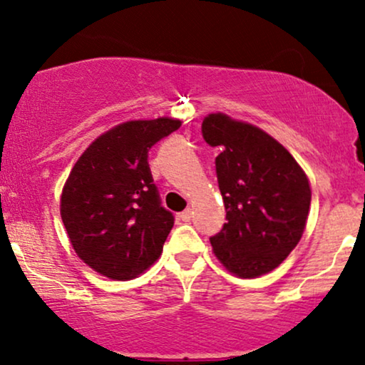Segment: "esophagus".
<instances>
[{"instance_id":"34e87169","label":"esophagus","mask_w":365,"mask_h":365,"mask_svg":"<svg viewBox=\"0 0 365 365\" xmlns=\"http://www.w3.org/2000/svg\"><path fill=\"white\" fill-rule=\"evenodd\" d=\"M180 219L183 220V222H190V219H192V209H185L182 212V214H180Z\"/></svg>"}]
</instances>
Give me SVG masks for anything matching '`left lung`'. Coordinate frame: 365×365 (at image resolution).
<instances>
[{
  "label": "left lung",
  "instance_id": "obj_1",
  "mask_svg": "<svg viewBox=\"0 0 365 365\" xmlns=\"http://www.w3.org/2000/svg\"><path fill=\"white\" fill-rule=\"evenodd\" d=\"M202 135L220 148L215 170L227 212L222 230L210 237L212 251L239 278L269 273L303 236L310 180L293 155L255 124L210 113Z\"/></svg>",
  "mask_w": 365,
  "mask_h": 365
}]
</instances>
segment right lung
<instances>
[{"label":"right lung","instance_id":"right-lung-1","mask_svg":"<svg viewBox=\"0 0 365 365\" xmlns=\"http://www.w3.org/2000/svg\"><path fill=\"white\" fill-rule=\"evenodd\" d=\"M180 126L167 116L124 121L96 138L72 167L60 215L76 255L96 273L128 281L161 256L173 215L160 205L148 150Z\"/></svg>","mask_w":365,"mask_h":365}]
</instances>
